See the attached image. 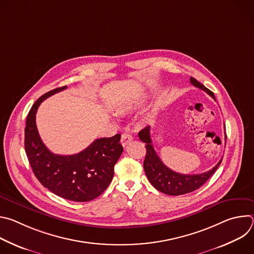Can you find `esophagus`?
I'll use <instances>...</instances> for the list:
<instances>
[{
  "instance_id": "1",
  "label": "esophagus",
  "mask_w": 254,
  "mask_h": 254,
  "mask_svg": "<svg viewBox=\"0 0 254 254\" xmlns=\"http://www.w3.org/2000/svg\"><path fill=\"white\" fill-rule=\"evenodd\" d=\"M132 140V135L129 132H124L122 134V138H121V142L124 147H126L128 142H130Z\"/></svg>"
}]
</instances>
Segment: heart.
Returning a JSON list of instances; mask_svg holds the SVG:
<instances>
[{
	"label": "heart",
	"instance_id": "1",
	"mask_svg": "<svg viewBox=\"0 0 254 254\" xmlns=\"http://www.w3.org/2000/svg\"><path fill=\"white\" fill-rule=\"evenodd\" d=\"M136 103L134 102H127V103H124V104H121L119 107H118V113L121 114V115H126L127 113H129L130 111H132L133 108L135 107Z\"/></svg>",
	"mask_w": 254,
	"mask_h": 254
}]
</instances>
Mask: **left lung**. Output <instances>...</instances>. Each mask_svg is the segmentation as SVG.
I'll return each instance as SVG.
<instances>
[{"label":"left lung","instance_id":"obj_1","mask_svg":"<svg viewBox=\"0 0 254 254\" xmlns=\"http://www.w3.org/2000/svg\"><path fill=\"white\" fill-rule=\"evenodd\" d=\"M190 82L194 86L201 88L202 90L207 92L210 96H212L215 99L214 93L211 90H209L207 87H205L203 84H201L199 81H197L195 78L191 77ZM138 137L142 142L146 143V149H147L146 158H144V161H143L144 173H146L147 178L151 182V184L157 190L167 195H171V196L184 195L199 189L215 173L217 168L219 167V165L222 162V160H220L218 164H217L213 169L202 174H196V175L179 174L169 169L157 155L153 146L152 138H151L150 127H146L144 128H142L138 132ZM225 139H226V133H225Z\"/></svg>","mask_w":254,"mask_h":254}]
</instances>
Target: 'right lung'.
<instances>
[{"label":"right lung","mask_w":254,"mask_h":254,"mask_svg":"<svg viewBox=\"0 0 254 254\" xmlns=\"http://www.w3.org/2000/svg\"><path fill=\"white\" fill-rule=\"evenodd\" d=\"M66 87L48 91L33 104L26 121L25 151L34 175L45 188L67 200L88 202L111 184L124 148L120 133L97 138L75 155H55L46 148L36 127V113L43 100Z\"/></svg>","instance_id":"right-lung-1"}]
</instances>
